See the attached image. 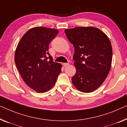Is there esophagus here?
Here are the masks:
<instances>
[{"label": "esophagus", "mask_w": 127, "mask_h": 127, "mask_svg": "<svg viewBox=\"0 0 127 127\" xmlns=\"http://www.w3.org/2000/svg\"><path fill=\"white\" fill-rule=\"evenodd\" d=\"M69 63H63V66L64 67H67V66H68L69 65Z\"/></svg>", "instance_id": "1"}]
</instances>
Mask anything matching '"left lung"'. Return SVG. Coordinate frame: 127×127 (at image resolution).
Wrapping results in <instances>:
<instances>
[{"label":"left lung","mask_w":127,"mask_h":127,"mask_svg":"<svg viewBox=\"0 0 127 127\" xmlns=\"http://www.w3.org/2000/svg\"><path fill=\"white\" fill-rule=\"evenodd\" d=\"M75 49L73 59L76 73L72 82L79 91L89 93L104 82L111 67L112 48L106 34L94 27L64 30Z\"/></svg>","instance_id":"1"}]
</instances>
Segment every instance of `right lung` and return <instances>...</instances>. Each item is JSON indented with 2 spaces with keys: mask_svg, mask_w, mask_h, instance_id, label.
Returning a JSON list of instances; mask_svg holds the SVG:
<instances>
[{
  "mask_svg": "<svg viewBox=\"0 0 127 127\" xmlns=\"http://www.w3.org/2000/svg\"><path fill=\"white\" fill-rule=\"evenodd\" d=\"M58 30L43 27L28 30L20 39L15 54V62L22 78L30 88L38 93L53 87L61 72L62 64L53 62L49 44Z\"/></svg>",
  "mask_w": 127,
  "mask_h": 127,
  "instance_id": "add662e5",
  "label": "right lung"
}]
</instances>
